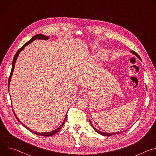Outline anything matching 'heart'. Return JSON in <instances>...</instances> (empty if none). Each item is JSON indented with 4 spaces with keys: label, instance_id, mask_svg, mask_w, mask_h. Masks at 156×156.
Wrapping results in <instances>:
<instances>
[{
    "label": "heart",
    "instance_id": "1",
    "mask_svg": "<svg viewBox=\"0 0 156 156\" xmlns=\"http://www.w3.org/2000/svg\"><path fill=\"white\" fill-rule=\"evenodd\" d=\"M105 56H106V54H104V57H105Z\"/></svg>",
    "mask_w": 156,
    "mask_h": 156
}]
</instances>
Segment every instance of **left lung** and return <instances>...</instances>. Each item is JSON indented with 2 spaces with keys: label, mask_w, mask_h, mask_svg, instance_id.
<instances>
[{
  "label": "left lung",
  "mask_w": 156,
  "mask_h": 156,
  "mask_svg": "<svg viewBox=\"0 0 156 156\" xmlns=\"http://www.w3.org/2000/svg\"><path fill=\"white\" fill-rule=\"evenodd\" d=\"M131 53H133V54H135V55H136L140 59H141V58H140V57L138 55V54H136L135 51H131ZM90 120V119H89ZM90 123H91V126H92V127L94 128V129L96 131V132H98V133H99V134H101V135H104V136H112V135H118V134H119V133H123V132H124L125 131H122V132H116V133H105V132H102V131H99V130H98V129H97L93 125V124L91 123V120H90Z\"/></svg>",
  "instance_id": "1"
}]
</instances>
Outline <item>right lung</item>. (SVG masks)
<instances>
[{"instance_id":"obj_1","label":"right lung","mask_w":156,"mask_h":156,"mask_svg":"<svg viewBox=\"0 0 156 156\" xmlns=\"http://www.w3.org/2000/svg\"><path fill=\"white\" fill-rule=\"evenodd\" d=\"M49 39V37H48V36H44V35H42V34H36V35L34 36H33V37H32V38H31L29 41H28L27 43H25L23 46H22L21 48H20V49H18V51L16 52V53L15 54V56H14V58H13V62H12V70H11V72H10V76H9V81H8V90H9V85H10V82L11 78H12V73H13V70H14V67H15V62H16V59H17V57H18V55H19L20 52L24 49V48H25L26 46L28 45L29 44L31 43L33 41H34V40H36V39H44V40H46V39ZM13 114H14V115H15V116L16 119H17V120H18V122H20L22 125H23L25 128H27L28 129H29L31 132H32V133H34V134L37 135H39V136H52V135H55V133H57V132H58V131L61 129V128L63 126V125H64L65 122V120H66V114L65 117V120H64L63 122L62 123V124L61 125V126H59L58 128H57V129H54V130H53V131H51V132L39 133V132H35V131H34L31 130V129L28 128L27 126H25L23 123H21V122L20 121V120L17 118L16 115H15V112H14L13 110Z\"/></svg>"}]
</instances>
